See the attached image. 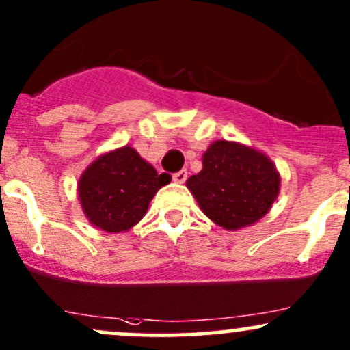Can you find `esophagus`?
Masks as SVG:
<instances>
[{"instance_id":"obj_1","label":"esophagus","mask_w":350,"mask_h":350,"mask_svg":"<svg viewBox=\"0 0 350 350\" xmlns=\"http://www.w3.org/2000/svg\"><path fill=\"white\" fill-rule=\"evenodd\" d=\"M172 178H174L175 183H183L187 180V170L176 172V174H174V176H172Z\"/></svg>"}]
</instances>
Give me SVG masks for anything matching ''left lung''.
I'll return each instance as SVG.
<instances>
[{
  "mask_svg": "<svg viewBox=\"0 0 350 350\" xmlns=\"http://www.w3.org/2000/svg\"><path fill=\"white\" fill-rule=\"evenodd\" d=\"M202 161L204 168L187 180V187L205 215L227 230L260 220L279 195V172L257 150L219 140Z\"/></svg>",
  "mask_w": 350,
  "mask_h": 350,
  "instance_id": "left-lung-1",
  "label": "left lung"
}]
</instances>
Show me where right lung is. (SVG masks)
Wrapping results in <instances>:
<instances>
[{
	"mask_svg": "<svg viewBox=\"0 0 350 350\" xmlns=\"http://www.w3.org/2000/svg\"><path fill=\"white\" fill-rule=\"evenodd\" d=\"M170 180L168 174H157L131 146H123L105 153L86 168L78 195L93 225L118 234L144 219L153 195Z\"/></svg>",
	"mask_w": 350,
	"mask_h": 350,
	"instance_id": "right-lung-1",
	"label": "right lung"
}]
</instances>
